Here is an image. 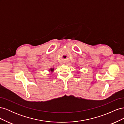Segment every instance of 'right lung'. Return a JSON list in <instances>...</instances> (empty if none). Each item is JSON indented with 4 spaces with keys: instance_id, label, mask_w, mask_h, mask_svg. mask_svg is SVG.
<instances>
[{
    "instance_id": "1",
    "label": "right lung",
    "mask_w": 124,
    "mask_h": 124,
    "mask_svg": "<svg viewBox=\"0 0 124 124\" xmlns=\"http://www.w3.org/2000/svg\"><path fill=\"white\" fill-rule=\"evenodd\" d=\"M48 71H49V72H51V73H52V72H53V71L54 70V68H51L50 69H48Z\"/></svg>"
}]
</instances>
